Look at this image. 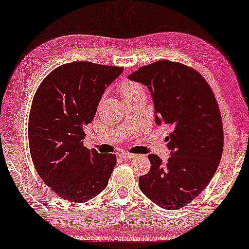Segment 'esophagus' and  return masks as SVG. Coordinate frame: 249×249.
Here are the masks:
<instances>
[{
  "mask_svg": "<svg viewBox=\"0 0 249 249\" xmlns=\"http://www.w3.org/2000/svg\"><path fill=\"white\" fill-rule=\"evenodd\" d=\"M120 156L123 157L124 160H131V159H133V157H135V155H134V154H131V153H125V152L121 153V154H120Z\"/></svg>",
  "mask_w": 249,
  "mask_h": 249,
  "instance_id": "obj_1",
  "label": "esophagus"
}]
</instances>
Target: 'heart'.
<instances>
[{
	"label": "heart",
	"instance_id": "b5f03b06",
	"mask_svg": "<svg viewBox=\"0 0 249 249\" xmlns=\"http://www.w3.org/2000/svg\"><path fill=\"white\" fill-rule=\"evenodd\" d=\"M119 90L121 95H123L124 99L130 98V97H133L137 94L143 93V89L141 84L133 81H125L124 83H121L119 86Z\"/></svg>",
	"mask_w": 249,
	"mask_h": 249
}]
</instances>
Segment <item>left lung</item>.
Here are the masks:
<instances>
[{"mask_svg": "<svg viewBox=\"0 0 249 249\" xmlns=\"http://www.w3.org/2000/svg\"><path fill=\"white\" fill-rule=\"evenodd\" d=\"M148 88L155 124L166 125L170 157L161 161L150 154V171L139 177V188L160 207L179 209L197 197L210 183L223 152V125L216 99L196 71L160 60L128 76Z\"/></svg>", "mask_w": 249, "mask_h": 249, "instance_id": "left-lung-1", "label": "left lung"}]
</instances>
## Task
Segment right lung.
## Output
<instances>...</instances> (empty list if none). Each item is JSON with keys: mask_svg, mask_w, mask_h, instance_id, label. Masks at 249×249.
I'll list each match as a JSON object with an SVG mask.
<instances>
[{"mask_svg": "<svg viewBox=\"0 0 249 249\" xmlns=\"http://www.w3.org/2000/svg\"><path fill=\"white\" fill-rule=\"evenodd\" d=\"M124 68L88 61L59 66L38 88L29 113L28 139L40 178L65 201L83 203L106 189L115 154L83 145L105 90Z\"/></svg>", "mask_w": 249, "mask_h": 249, "instance_id": "1", "label": "right lung"}]
</instances>
